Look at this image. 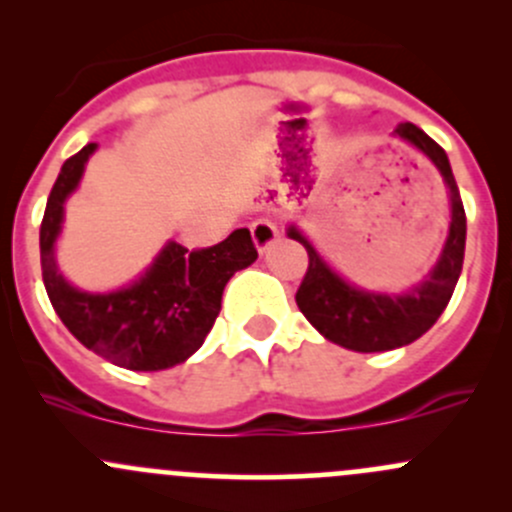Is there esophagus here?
<instances>
[{
	"label": "esophagus",
	"mask_w": 512,
	"mask_h": 512,
	"mask_svg": "<svg viewBox=\"0 0 512 512\" xmlns=\"http://www.w3.org/2000/svg\"><path fill=\"white\" fill-rule=\"evenodd\" d=\"M250 232H252V240H255L257 250H260V252L267 250V247H270L272 242H275V237L280 235V232H277V225L272 223L270 218H257V220H252Z\"/></svg>",
	"instance_id": "34e87169"
}]
</instances>
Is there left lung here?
<instances>
[{"label": "left lung", "instance_id": "8db88e82", "mask_svg": "<svg viewBox=\"0 0 512 512\" xmlns=\"http://www.w3.org/2000/svg\"><path fill=\"white\" fill-rule=\"evenodd\" d=\"M394 133L401 141L416 146L436 165L451 195V227H448L446 245L436 267L428 272L421 285L411 287L406 294L366 292L342 280L317 255L312 242L297 227L292 225L287 230L292 240L302 242L309 255L307 275L294 297L299 312L329 342L364 354L406 347L426 334L441 317L456 289L463 270V252H466V210H463L461 193H458L446 151L414 123H401Z\"/></svg>", "mask_w": 512, "mask_h": 512}]
</instances>
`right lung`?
I'll return each mask as SVG.
<instances>
[{
  "mask_svg": "<svg viewBox=\"0 0 512 512\" xmlns=\"http://www.w3.org/2000/svg\"><path fill=\"white\" fill-rule=\"evenodd\" d=\"M94 151L96 143H89L61 165L46 200L39 230L46 294L66 329L86 349L131 371L170 369L203 347L220 314L227 280L257 260L255 242L247 227L218 245L193 252L168 242L133 285L108 294L81 292L56 267L54 245L64 223L66 198L79 185Z\"/></svg>",
  "mask_w": 512,
  "mask_h": 512,
  "instance_id": "obj_1",
  "label": "right lung"
}]
</instances>
